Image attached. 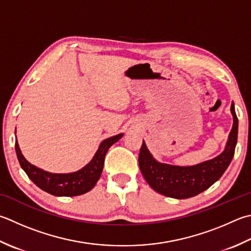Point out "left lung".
Returning a JSON list of instances; mask_svg holds the SVG:
<instances>
[{"label":"left lung","mask_w":251,"mask_h":251,"mask_svg":"<svg viewBox=\"0 0 251 251\" xmlns=\"http://www.w3.org/2000/svg\"><path fill=\"white\" fill-rule=\"evenodd\" d=\"M230 112L233 127L224 151L214 159L191 166H177L156 161L142 141L139 153V168L147 183L156 193L175 199H186L197 196L212 186L232 161L237 144L238 119L232 102Z\"/></svg>","instance_id":"1"}]
</instances>
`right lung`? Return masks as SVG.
<instances>
[{"label": "right lung", "mask_w": 251, "mask_h": 251, "mask_svg": "<svg viewBox=\"0 0 251 251\" xmlns=\"http://www.w3.org/2000/svg\"><path fill=\"white\" fill-rule=\"evenodd\" d=\"M122 137L123 134H119L103 140L95 156L85 168L68 174L50 173V172H46L30 164L25 159L17 141L15 142V150H16L17 159L22 169L26 172L28 177L39 188L53 196H58V197H74V196L86 194L95 187L101 176L107 150Z\"/></svg>", "instance_id": "right-lung-1"}]
</instances>
